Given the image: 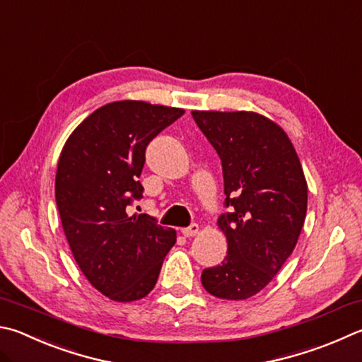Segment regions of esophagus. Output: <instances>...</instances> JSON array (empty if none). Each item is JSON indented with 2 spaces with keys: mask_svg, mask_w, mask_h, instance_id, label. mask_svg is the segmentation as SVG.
Masks as SVG:
<instances>
[{
  "mask_svg": "<svg viewBox=\"0 0 362 362\" xmlns=\"http://www.w3.org/2000/svg\"><path fill=\"white\" fill-rule=\"evenodd\" d=\"M180 233L185 235V238H193V235H196L199 233V225H196V223H192L188 228H182Z\"/></svg>",
  "mask_w": 362,
  "mask_h": 362,
  "instance_id": "34e87169",
  "label": "esophagus"
}]
</instances>
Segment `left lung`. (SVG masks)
Returning <instances> with one entry per match:
<instances>
[{"label": "left lung", "instance_id": "8db88e82", "mask_svg": "<svg viewBox=\"0 0 362 362\" xmlns=\"http://www.w3.org/2000/svg\"><path fill=\"white\" fill-rule=\"evenodd\" d=\"M192 115L220 156L229 209L218 218L228 255L204 269L202 286L221 299H248L298 244L307 212L304 170L285 131L266 117L244 110Z\"/></svg>", "mask_w": 362, "mask_h": 362}]
</instances>
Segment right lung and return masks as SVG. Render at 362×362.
Listing matches in <instances>:
<instances>
[{"instance_id": "obj_1", "label": "right lung", "mask_w": 362, "mask_h": 362, "mask_svg": "<svg viewBox=\"0 0 362 362\" xmlns=\"http://www.w3.org/2000/svg\"><path fill=\"white\" fill-rule=\"evenodd\" d=\"M183 114L144 101L106 104L78 124L58 160L55 199L71 252L112 300L146 298L175 244L173 228L128 207L142 198L147 146Z\"/></svg>"}]
</instances>
